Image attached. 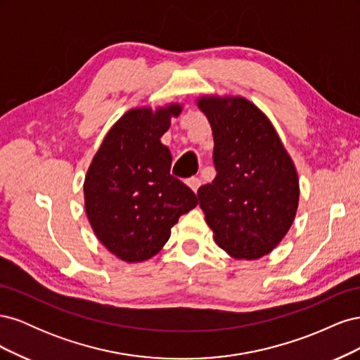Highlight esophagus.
<instances>
[{
    "mask_svg": "<svg viewBox=\"0 0 360 360\" xmlns=\"http://www.w3.org/2000/svg\"><path fill=\"white\" fill-rule=\"evenodd\" d=\"M186 183H188V186H189L193 192H197L198 188L201 186V179H198V177H191V179L186 180Z\"/></svg>",
    "mask_w": 360,
    "mask_h": 360,
    "instance_id": "esophagus-1",
    "label": "esophagus"
}]
</instances>
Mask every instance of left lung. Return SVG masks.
Returning a JSON list of instances; mask_svg holds the SVG:
<instances>
[{
    "label": "left lung",
    "mask_w": 360,
    "mask_h": 360,
    "mask_svg": "<svg viewBox=\"0 0 360 360\" xmlns=\"http://www.w3.org/2000/svg\"><path fill=\"white\" fill-rule=\"evenodd\" d=\"M213 130L216 177L198 189L200 207L225 252L267 255L284 238L299 204V179L275 127L243 97H201Z\"/></svg>",
    "instance_id": "left-lung-1"
}]
</instances>
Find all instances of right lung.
Listing matches in <instances>:
<instances>
[{
  "mask_svg": "<svg viewBox=\"0 0 360 360\" xmlns=\"http://www.w3.org/2000/svg\"><path fill=\"white\" fill-rule=\"evenodd\" d=\"M180 105L130 110L111 127L86 172L85 212L103 246L127 263L148 259L168 242L171 226L197 207V195L171 176L162 135Z\"/></svg>",
  "mask_w": 360,
  "mask_h": 360,
  "instance_id": "1",
  "label": "right lung"
}]
</instances>
